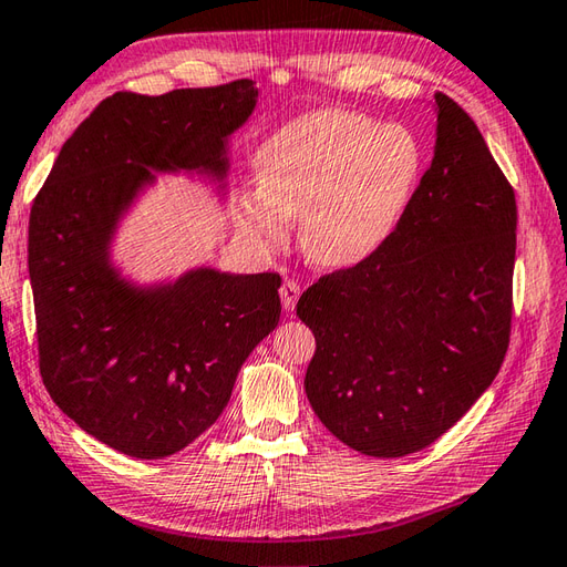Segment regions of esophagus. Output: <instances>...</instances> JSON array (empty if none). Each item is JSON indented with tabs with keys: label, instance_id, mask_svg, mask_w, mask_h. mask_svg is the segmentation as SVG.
<instances>
[{
	"label": "esophagus",
	"instance_id": "34e87169",
	"mask_svg": "<svg viewBox=\"0 0 567 567\" xmlns=\"http://www.w3.org/2000/svg\"><path fill=\"white\" fill-rule=\"evenodd\" d=\"M299 295H301V289H299V285H297L295 280L282 282V287H280V299H282V307H285L287 311L295 309Z\"/></svg>",
	"mask_w": 567,
	"mask_h": 567
}]
</instances>
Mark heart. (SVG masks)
<instances>
[{"mask_svg": "<svg viewBox=\"0 0 567 567\" xmlns=\"http://www.w3.org/2000/svg\"><path fill=\"white\" fill-rule=\"evenodd\" d=\"M258 193L241 197L251 239L278 251L289 221L321 268H352L372 258L405 213L423 174V144L411 127L343 109L295 117L262 142Z\"/></svg>", "mask_w": 567, "mask_h": 567, "instance_id": "heart-1", "label": "heart"}]
</instances>
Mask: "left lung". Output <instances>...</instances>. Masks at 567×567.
I'll return each instance as SVG.
<instances>
[{
  "label": "left lung",
  "instance_id": "left-lung-1",
  "mask_svg": "<svg viewBox=\"0 0 567 567\" xmlns=\"http://www.w3.org/2000/svg\"><path fill=\"white\" fill-rule=\"evenodd\" d=\"M437 140L399 227L360 266L313 282L297 316L316 338L305 377L350 450H425L493 384L512 328L515 190L481 130L434 94Z\"/></svg>",
  "mask_w": 567,
  "mask_h": 567
}]
</instances>
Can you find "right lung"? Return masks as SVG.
I'll return each mask as SVG.
<instances>
[{
	"label": "right lung",
	"instance_id": "right-lung-1",
	"mask_svg": "<svg viewBox=\"0 0 567 567\" xmlns=\"http://www.w3.org/2000/svg\"><path fill=\"white\" fill-rule=\"evenodd\" d=\"M251 79L117 91L62 144L29 221L38 362L60 411L135 458L181 452L229 403L248 354L280 321V275L195 268L135 285L111 260L117 224L154 174L229 171V137L256 109Z\"/></svg>",
	"mask_w": 567,
	"mask_h": 567
}]
</instances>
